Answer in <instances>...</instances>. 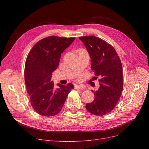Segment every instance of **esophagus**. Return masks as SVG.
<instances>
[{"label": "esophagus", "instance_id": "esophagus-1", "mask_svg": "<svg viewBox=\"0 0 149 149\" xmlns=\"http://www.w3.org/2000/svg\"><path fill=\"white\" fill-rule=\"evenodd\" d=\"M75 89H84V88H85V86L84 85H75Z\"/></svg>", "mask_w": 149, "mask_h": 149}]
</instances>
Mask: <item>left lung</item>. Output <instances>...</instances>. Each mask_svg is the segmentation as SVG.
I'll list each match as a JSON object with an SVG mask.
<instances>
[{
	"label": "left lung",
	"instance_id": "left-lung-1",
	"mask_svg": "<svg viewBox=\"0 0 149 149\" xmlns=\"http://www.w3.org/2000/svg\"><path fill=\"white\" fill-rule=\"evenodd\" d=\"M86 48L95 77H99L100 88L94 93L92 103L86 104L87 111L97 116L111 112L121 97L123 88V68L113 46L95 36L80 37Z\"/></svg>",
	"mask_w": 149,
	"mask_h": 149
}]
</instances>
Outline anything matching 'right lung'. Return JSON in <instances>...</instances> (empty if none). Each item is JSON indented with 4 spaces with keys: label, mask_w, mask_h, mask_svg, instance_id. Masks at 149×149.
<instances>
[{
    "label": "right lung",
    "mask_w": 149,
    "mask_h": 149,
    "mask_svg": "<svg viewBox=\"0 0 149 149\" xmlns=\"http://www.w3.org/2000/svg\"><path fill=\"white\" fill-rule=\"evenodd\" d=\"M75 37L50 36L42 39L29 52L25 67V81L30 101L35 111L43 116H51L60 112L69 92L74 88L58 83L54 87L51 81L62 52L70 46Z\"/></svg>",
    "instance_id": "right-lung-1"
}]
</instances>
